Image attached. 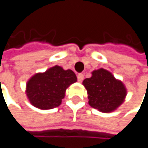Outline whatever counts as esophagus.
<instances>
[{"instance_id":"1","label":"esophagus","mask_w":148,"mask_h":148,"mask_svg":"<svg viewBox=\"0 0 148 148\" xmlns=\"http://www.w3.org/2000/svg\"><path fill=\"white\" fill-rule=\"evenodd\" d=\"M83 79H84V75L83 74H82V73L81 74H78L77 80L79 82H82L83 81Z\"/></svg>"}]
</instances>
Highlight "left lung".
<instances>
[{
    "mask_svg": "<svg viewBox=\"0 0 148 148\" xmlns=\"http://www.w3.org/2000/svg\"><path fill=\"white\" fill-rule=\"evenodd\" d=\"M82 84L87 91L89 105L104 113L112 112L120 107L127 93L122 81L103 68L93 71L92 77L86 78Z\"/></svg>",
    "mask_w": 148,
    "mask_h": 148,
    "instance_id": "1",
    "label": "left lung"
}]
</instances>
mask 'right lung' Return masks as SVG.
I'll list each match as a JSON object with an SVG mask.
<instances>
[{
    "mask_svg": "<svg viewBox=\"0 0 148 148\" xmlns=\"http://www.w3.org/2000/svg\"><path fill=\"white\" fill-rule=\"evenodd\" d=\"M77 81V76L72 71L54 66L45 72L36 73L28 80L26 96L35 107L41 110L52 109L62 104L66 90Z\"/></svg>",
    "mask_w": 148,
    "mask_h": 148,
    "instance_id": "obj_1",
    "label": "right lung"
}]
</instances>
